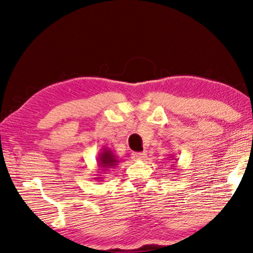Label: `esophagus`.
<instances>
[{"mask_svg": "<svg viewBox=\"0 0 253 253\" xmlns=\"http://www.w3.org/2000/svg\"><path fill=\"white\" fill-rule=\"evenodd\" d=\"M131 155H132V158L135 159V161H141V159L146 157L147 154L145 153V151H143V153H134V151H133V153H132Z\"/></svg>", "mask_w": 253, "mask_h": 253, "instance_id": "34e87169", "label": "esophagus"}]
</instances>
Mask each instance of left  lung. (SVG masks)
Listing matches in <instances>:
<instances>
[{"mask_svg": "<svg viewBox=\"0 0 253 253\" xmlns=\"http://www.w3.org/2000/svg\"><path fill=\"white\" fill-rule=\"evenodd\" d=\"M170 158V161H172V159H175V158H173V156L172 157H169Z\"/></svg>", "mask_w": 253, "mask_h": 253, "instance_id": "8db88e82", "label": "left lung"}]
</instances>
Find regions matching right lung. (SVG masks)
<instances>
[{
  "label": "right lung",
  "instance_id": "obj_1",
  "mask_svg": "<svg viewBox=\"0 0 253 253\" xmlns=\"http://www.w3.org/2000/svg\"><path fill=\"white\" fill-rule=\"evenodd\" d=\"M97 163H98V170H100V172L99 174H97V176L99 177L95 178L97 181H100L104 178L105 172H107L111 169H114L118 165L119 159L110 148H103L100 149V153L98 154V157H97Z\"/></svg>",
  "mask_w": 253,
  "mask_h": 253
}]
</instances>
